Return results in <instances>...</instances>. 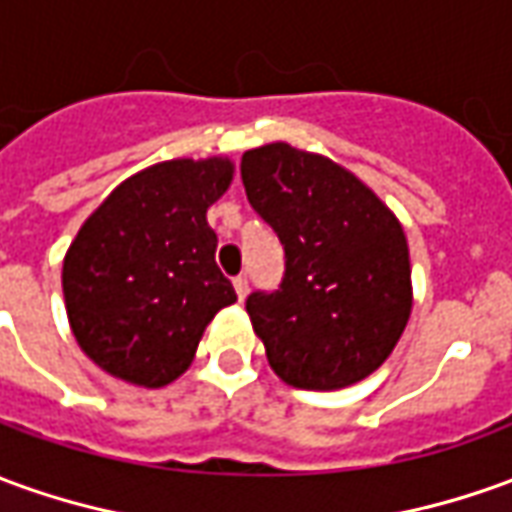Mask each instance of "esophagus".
I'll list each match as a JSON object with an SVG mask.
<instances>
[{"mask_svg":"<svg viewBox=\"0 0 512 512\" xmlns=\"http://www.w3.org/2000/svg\"><path fill=\"white\" fill-rule=\"evenodd\" d=\"M234 290L236 295H239V301H245V298H248V276H236Z\"/></svg>","mask_w":512,"mask_h":512,"instance_id":"1","label":"esophagus"}]
</instances>
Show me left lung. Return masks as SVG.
Wrapping results in <instances>:
<instances>
[{
    "label": "left lung",
    "mask_w": 512,
    "mask_h": 512,
    "mask_svg": "<svg viewBox=\"0 0 512 512\" xmlns=\"http://www.w3.org/2000/svg\"><path fill=\"white\" fill-rule=\"evenodd\" d=\"M242 183L287 256L281 287L245 303L270 368L301 390L362 382L393 354L412 312L398 217L354 172L287 142L242 155Z\"/></svg>",
    "instance_id": "obj_1"
}]
</instances>
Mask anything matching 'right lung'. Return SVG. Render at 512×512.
Masks as SVG:
<instances>
[{
  "label": "right lung",
  "mask_w": 512,
  "mask_h": 512,
  "mask_svg": "<svg viewBox=\"0 0 512 512\" xmlns=\"http://www.w3.org/2000/svg\"><path fill=\"white\" fill-rule=\"evenodd\" d=\"M231 181L225 155L161 161L80 225L63 256V301L74 340L105 373L153 390L175 382L214 315L236 301L206 220Z\"/></svg>",
  "instance_id": "add662e5"
}]
</instances>
